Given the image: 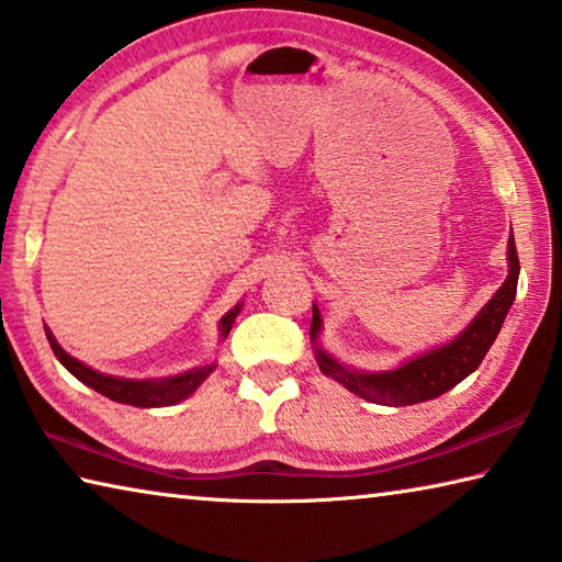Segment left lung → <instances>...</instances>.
Wrapping results in <instances>:
<instances>
[{
	"instance_id": "1",
	"label": "left lung",
	"mask_w": 562,
	"mask_h": 562,
	"mask_svg": "<svg viewBox=\"0 0 562 562\" xmlns=\"http://www.w3.org/2000/svg\"><path fill=\"white\" fill-rule=\"evenodd\" d=\"M518 250L513 233L508 237V278L501 284L498 292L488 300L473 322L465 327L459 337L451 339L449 345H441L422 357H414L404 361L402 367L389 369V372H359V369H349L331 359L325 349L315 347V357L319 364V372L327 374L347 386L351 394L372 404L384 406H412L418 402H429V398L441 396L449 392L465 376L473 374L479 364L486 357L493 341H496L498 331L503 327L513 300H516L518 290ZM322 331V317L317 304H312V327L310 339L315 341Z\"/></svg>"
}]
</instances>
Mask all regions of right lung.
Instances as JSON below:
<instances>
[{"instance_id":"obj_1","label":"right lung","mask_w":562,"mask_h":562,"mask_svg":"<svg viewBox=\"0 0 562 562\" xmlns=\"http://www.w3.org/2000/svg\"><path fill=\"white\" fill-rule=\"evenodd\" d=\"M243 304H235V307L227 312V315L221 319V337L225 339L231 335L233 322L235 317L240 315ZM46 339L54 349L56 359L69 369V372L91 389H97L99 394L109 396L111 402H121V404H131L138 408H154V406H173L178 402H183L186 396H190L201 386L211 372L215 369V364H205V367H195L190 372L176 374V376H166V379H123V376H111V374H101L97 369H91L83 364V361L74 359L71 355L59 347V341L54 339V335L49 329L44 327Z\"/></svg>"}]
</instances>
